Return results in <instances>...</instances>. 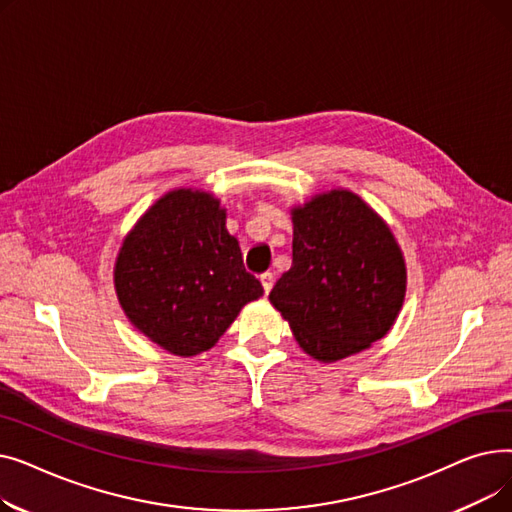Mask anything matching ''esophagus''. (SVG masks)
Instances as JSON below:
<instances>
[{
  "mask_svg": "<svg viewBox=\"0 0 512 512\" xmlns=\"http://www.w3.org/2000/svg\"><path fill=\"white\" fill-rule=\"evenodd\" d=\"M259 282H261V286H263V292L270 294L272 288H274V274H270V272L261 274V276H259Z\"/></svg>",
  "mask_w": 512,
  "mask_h": 512,
  "instance_id": "1",
  "label": "esophagus"
}]
</instances>
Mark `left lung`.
Returning a JSON list of instances; mask_svg holds the SVG:
<instances>
[{"label": "left lung", "mask_w": 512, "mask_h": 512, "mask_svg": "<svg viewBox=\"0 0 512 512\" xmlns=\"http://www.w3.org/2000/svg\"><path fill=\"white\" fill-rule=\"evenodd\" d=\"M292 267L270 292L303 351L336 363L382 340L407 294V263L382 215L348 188L290 207Z\"/></svg>", "instance_id": "8db88e82"}]
</instances>
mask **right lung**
Here are the masks:
<instances>
[{
  "label": "right lung",
  "mask_w": 512,
  "mask_h": 512,
  "mask_svg": "<svg viewBox=\"0 0 512 512\" xmlns=\"http://www.w3.org/2000/svg\"><path fill=\"white\" fill-rule=\"evenodd\" d=\"M114 288L130 324L176 357L209 351L240 309L263 297L222 201L188 186L159 197L124 236Z\"/></svg>",
  "instance_id": "right-lung-1"
}]
</instances>
